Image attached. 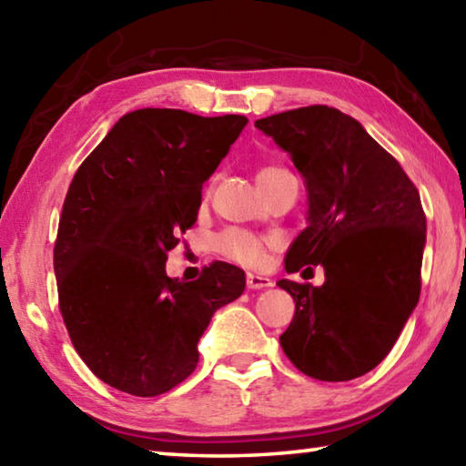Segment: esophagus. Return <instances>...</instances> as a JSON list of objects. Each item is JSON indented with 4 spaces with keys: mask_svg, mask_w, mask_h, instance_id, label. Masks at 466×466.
Masks as SVG:
<instances>
[{
    "mask_svg": "<svg viewBox=\"0 0 466 466\" xmlns=\"http://www.w3.org/2000/svg\"><path fill=\"white\" fill-rule=\"evenodd\" d=\"M273 281L269 278H265V275H257V273H248L247 275V288L248 289H265V288H271Z\"/></svg>",
    "mask_w": 466,
    "mask_h": 466,
    "instance_id": "1",
    "label": "esophagus"
}]
</instances>
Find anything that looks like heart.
I'll return each instance as SVG.
<instances>
[{"mask_svg":"<svg viewBox=\"0 0 466 466\" xmlns=\"http://www.w3.org/2000/svg\"><path fill=\"white\" fill-rule=\"evenodd\" d=\"M281 172H288V170L278 168V167L261 168L257 175L258 187L267 183L269 178L281 175ZM267 247H269V240L263 238V236L247 232V230H226L219 234L216 240V248L219 255L230 258V261L247 265V267L261 265L265 258Z\"/></svg>","mask_w":466,"mask_h":466,"instance_id":"heart-1","label":"heart"}]
</instances>
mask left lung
<instances>
[{"label": "left lung", "instance_id": "8db88e82", "mask_svg": "<svg viewBox=\"0 0 466 466\" xmlns=\"http://www.w3.org/2000/svg\"><path fill=\"white\" fill-rule=\"evenodd\" d=\"M255 127L291 156L309 191V226L289 247L286 271L325 269L320 288L278 281L296 302L279 343L306 376L353 380L389 356L420 302V193L400 164L337 108L286 110Z\"/></svg>", "mask_w": 466, "mask_h": 466}]
</instances>
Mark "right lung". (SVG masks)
<instances>
[{"instance_id":"right-lung-1","label":"right lung","mask_w":466,"mask_h":466,"mask_svg":"<svg viewBox=\"0 0 466 466\" xmlns=\"http://www.w3.org/2000/svg\"><path fill=\"white\" fill-rule=\"evenodd\" d=\"M247 123L133 110L74 175L53 252L59 310L84 364L116 390L157 397L191 376L214 312L247 286L224 261L195 281L167 275L168 250L197 222L203 183Z\"/></svg>"}]
</instances>
